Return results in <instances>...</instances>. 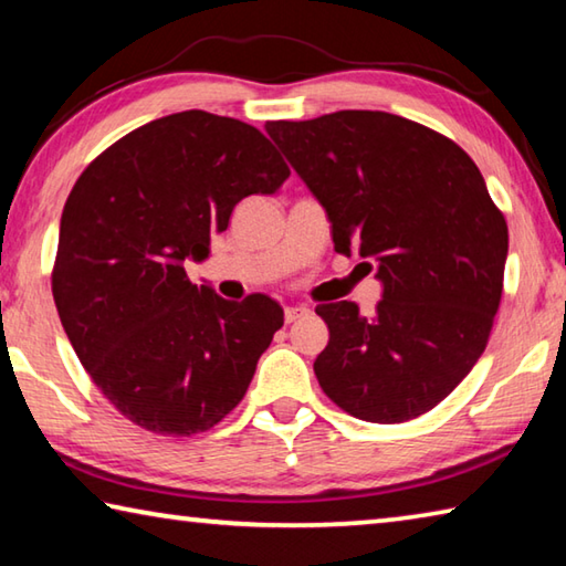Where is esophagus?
Listing matches in <instances>:
<instances>
[{"instance_id":"esophagus-1","label":"esophagus","mask_w":566,"mask_h":566,"mask_svg":"<svg viewBox=\"0 0 566 566\" xmlns=\"http://www.w3.org/2000/svg\"><path fill=\"white\" fill-rule=\"evenodd\" d=\"M306 314H310V306H286V310H284V322L292 324L296 319L306 317Z\"/></svg>"}]
</instances>
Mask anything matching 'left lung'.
<instances>
[{
  "label": "left lung",
  "mask_w": 566,
  "mask_h": 566,
  "mask_svg": "<svg viewBox=\"0 0 566 566\" xmlns=\"http://www.w3.org/2000/svg\"><path fill=\"white\" fill-rule=\"evenodd\" d=\"M264 127L327 209L334 249L377 256L385 284L371 317L317 304L324 395L377 424L434 409L482 357L502 302L510 232L482 171L444 134L389 112Z\"/></svg>",
  "instance_id": "1"
}]
</instances>
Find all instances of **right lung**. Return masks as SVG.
Masks as SVG:
<instances>
[{
    "label": "right lung",
    "mask_w": 566,
    "mask_h": 566,
    "mask_svg": "<svg viewBox=\"0 0 566 566\" xmlns=\"http://www.w3.org/2000/svg\"><path fill=\"white\" fill-rule=\"evenodd\" d=\"M290 167L264 134L202 109L124 134L66 197L52 294L76 357L147 432L191 437L247 395L284 324L266 294L229 302L189 282L237 202L274 195Z\"/></svg>",
    "instance_id": "obj_1"
}]
</instances>
